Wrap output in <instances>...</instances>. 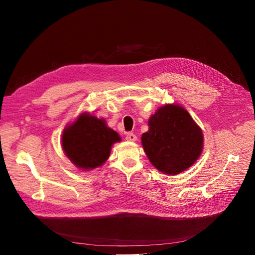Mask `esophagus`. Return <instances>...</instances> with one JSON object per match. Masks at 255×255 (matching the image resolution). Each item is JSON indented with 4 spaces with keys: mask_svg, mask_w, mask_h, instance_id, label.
<instances>
[{
    "mask_svg": "<svg viewBox=\"0 0 255 255\" xmlns=\"http://www.w3.org/2000/svg\"><path fill=\"white\" fill-rule=\"evenodd\" d=\"M126 139H127V140H130V141H135V140L137 139V137H136V135L134 134V133L129 132V133H127Z\"/></svg>",
    "mask_w": 255,
    "mask_h": 255,
    "instance_id": "esophagus-1",
    "label": "esophagus"
}]
</instances>
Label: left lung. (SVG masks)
Here are the masks:
<instances>
[{"instance_id": "left-lung-1", "label": "left lung", "mask_w": 255, "mask_h": 255, "mask_svg": "<svg viewBox=\"0 0 255 255\" xmlns=\"http://www.w3.org/2000/svg\"><path fill=\"white\" fill-rule=\"evenodd\" d=\"M149 130L141 135L150 162L167 175L189 168L204 148V135L189 113L178 104H165L149 119Z\"/></svg>"}]
</instances>
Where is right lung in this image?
<instances>
[{"mask_svg": "<svg viewBox=\"0 0 255 255\" xmlns=\"http://www.w3.org/2000/svg\"><path fill=\"white\" fill-rule=\"evenodd\" d=\"M118 141H121L120 135L107 127L105 120L89 113L79 115L62 134V146L66 156L83 170L101 166L109 159L112 145Z\"/></svg>", "mask_w": 255, "mask_h": 255, "instance_id": "1", "label": "right lung"}]
</instances>
